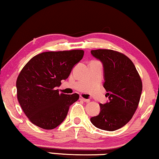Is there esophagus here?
Listing matches in <instances>:
<instances>
[{"label": "esophagus", "mask_w": 159, "mask_h": 159, "mask_svg": "<svg viewBox=\"0 0 159 159\" xmlns=\"http://www.w3.org/2000/svg\"><path fill=\"white\" fill-rule=\"evenodd\" d=\"M80 100H83V101L86 102V103H88V102H89V99H86V98H84L83 97H80Z\"/></svg>", "instance_id": "obj_1"}]
</instances>
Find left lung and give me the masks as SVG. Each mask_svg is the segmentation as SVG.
Returning a JSON list of instances; mask_svg holds the SVG:
<instances>
[{
	"label": "left lung",
	"instance_id": "obj_1",
	"mask_svg": "<svg viewBox=\"0 0 159 159\" xmlns=\"http://www.w3.org/2000/svg\"><path fill=\"white\" fill-rule=\"evenodd\" d=\"M103 62V86L108 102L100 104V111L90 121L95 127L113 131L123 127L137 109L142 91V82L135 66L128 56L109 49L91 51Z\"/></svg>",
	"mask_w": 159,
	"mask_h": 159
}]
</instances>
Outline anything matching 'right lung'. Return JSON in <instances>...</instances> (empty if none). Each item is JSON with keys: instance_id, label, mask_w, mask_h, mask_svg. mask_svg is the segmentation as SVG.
I'll list each match as a JSON object with an SVG mask.
<instances>
[{"instance_id": "add662e5", "label": "right lung", "mask_w": 159, "mask_h": 159, "mask_svg": "<svg viewBox=\"0 0 159 159\" xmlns=\"http://www.w3.org/2000/svg\"><path fill=\"white\" fill-rule=\"evenodd\" d=\"M83 50L48 51L34 56L18 75L17 97L29 120L38 127L51 130L67 116L79 94L59 93L56 87L82 59Z\"/></svg>"}]
</instances>
